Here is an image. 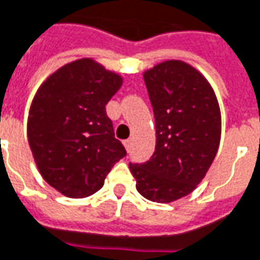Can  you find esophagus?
<instances>
[{"instance_id":"1","label":"esophagus","mask_w":260,"mask_h":260,"mask_svg":"<svg viewBox=\"0 0 260 260\" xmlns=\"http://www.w3.org/2000/svg\"><path fill=\"white\" fill-rule=\"evenodd\" d=\"M123 144H124V147H126L127 151H130V148H132V140H124L123 141Z\"/></svg>"}]
</instances>
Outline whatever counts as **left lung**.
Here are the masks:
<instances>
[{"mask_svg":"<svg viewBox=\"0 0 260 260\" xmlns=\"http://www.w3.org/2000/svg\"><path fill=\"white\" fill-rule=\"evenodd\" d=\"M155 120V151L144 164H130L136 188L153 202L177 201L204 180L221 140L215 92L184 60H164L143 73Z\"/></svg>","mask_w":260,"mask_h":260,"instance_id":"1","label":"left lung"}]
</instances>
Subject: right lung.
Here are the masks:
<instances>
[{
    "label": "right lung",
    "instance_id": "add662e5",
    "mask_svg": "<svg viewBox=\"0 0 260 260\" xmlns=\"http://www.w3.org/2000/svg\"><path fill=\"white\" fill-rule=\"evenodd\" d=\"M123 85L119 73L92 58L66 63L45 80L28 116V143L45 181L69 198L99 191L126 155L106 105Z\"/></svg>",
    "mask_w": 260,
    "mask_h": 260
}]
</instances>
